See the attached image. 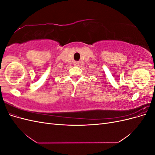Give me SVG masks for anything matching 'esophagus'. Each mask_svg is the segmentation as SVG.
Listing matches in <instances>:
<instances>
[{
  "label": "esophagus",
  "instance_id": "34e87169",
  "mask_svg": "<svg viewBox=\"0 0 155 155\" xmlns=\"http://www.w3.org/2000/svg\"><path fill=\"white\" fill-rule=\"evenodd\" d=\"M74 64L76 65V66H78V65L79 64V61H75V62L74 63Z\"/></svg>",
  "mask_w": 155,
  "mask_h": 155
}]
</instances>
